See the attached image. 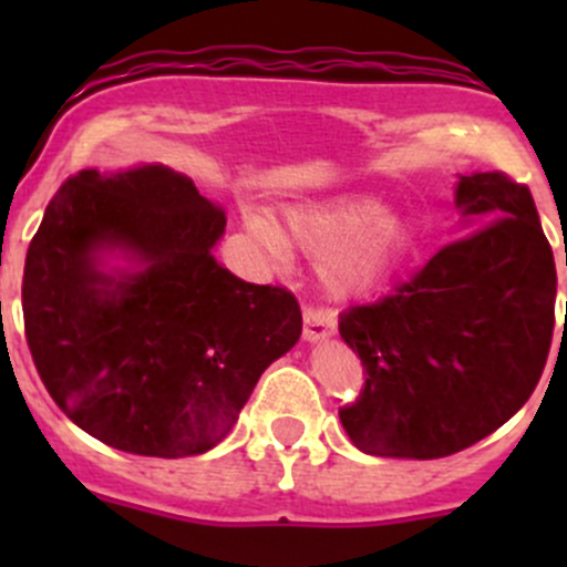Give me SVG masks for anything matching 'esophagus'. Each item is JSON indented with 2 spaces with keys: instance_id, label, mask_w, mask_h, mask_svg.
<instances>
[{
  "instance_id": "obj_1",
  "label": "esophagus",
  "mask_w": 567,
  "mask_h": 567,
  "mask_svg": "<svg viewBox=\"0 0 567 567\" xmlns=\"http://www.w3.org/2000/svg\"><path fill=\"white\" fill-rule=\"evenodd\" d=\"M337 316L326 307H305V340L320 342L334 334Z\"/></svg>"
}]
</instances>
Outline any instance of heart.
Returning a JSON list of instances; mask_svg holds the SVG:
<instances>
[{
	"label": "heart",
	"instance_id": "obj_1",
	"mask_svg": "<svg viewBox=\"0 0 567 567\" xmlns=\"http://www.w3.org/2000/svg\"><path fill=\"white\" fill-rule=\"evenodd\" d=\"M249 230L268 249L285 255L288 245L326 260V285L334 296L364 293L390 277L411 249V227L386 216V205L373 197H342L331 203L288 210L285 238L266 216H251Z\"/></svg>",
	"mask_w": 567,
	"mask_h": 567
}]
</instances>
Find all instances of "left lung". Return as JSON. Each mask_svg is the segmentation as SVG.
Segmentation results:
<instances>
[{
	"instance_id": "8db88e82",
	"label": "left lung",
	"mask_w": 567,
	"mask_h": 567,
	"mask_svg": "<svg viewBox=\"0 0 567 567\" xmlns=\"http://www.w3.org/2000/svg\"><path fill=\"white\" fill-rule=\"evenodd\" d=\"M455 208L472 233L392 296L340 316L368 373L340 422L368 455L461 453L505 425L546 368L557 268L529 188L502 173L461 175Z\"/></svg>"
}]
</instances>
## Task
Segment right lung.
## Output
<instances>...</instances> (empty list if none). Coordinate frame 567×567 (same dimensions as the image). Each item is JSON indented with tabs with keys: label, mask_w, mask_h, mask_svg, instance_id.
<instances>
[{
	"label": "right lung",
	"mask_w": 567,
	"mask_h": 567,
	"mask_svg": "<svg viewBox=\"0 0 567 567\" xmlns=\"http://www.w3.org/2000/svg\"><path fill=\"white\" fill-rule=\"evenodd\" d=\"M225 225L164 164L82 169L51 197L24 262L27 346L68 420L109 447L208 453L262 370L299 342L290 290L216 262ZM109 256L130 266L109 269Z\"/></svg>",
	"instance_id": "1"
}]
</instances>
